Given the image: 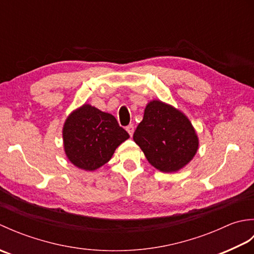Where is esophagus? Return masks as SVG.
Here are the masks:
<instances>
[{
  "mask_svg": "<svg viewBox=\"0 0 254 254\" xmlns=\"http://www.w3.org/2000/svg\"><path fill=\"white\" fill-rule=\"evenodd\" d=\"M126 130L127 131V133L130 134V135L132 136L133 135V132H134V127H133V124H130V126H127V127H126Z\"/></svg>",
  "mask_w": 254,
  "mask_h": 254,
  "instance_id": "obj_1",
  "label": "esophagus"
}]
</instances>
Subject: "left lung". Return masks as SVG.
<instances>
[{"mask_svg": "<svg viewBox=\"0 0 254 254\" xmlns=\"http://www.w3.org/2000/svg\"><path fill=\"white\" fill-rule=\"evenodd\" d=\"M133 139L148 163L163 172H176L193 159L198 138L190 120L160 100L148 102Z\"/></svg>", "mask_w": 254, "mask_h": 254, "instance_id": "1", "label": "left lung"}]
</instances>
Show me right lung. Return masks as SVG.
Segmentation results:
<instances>
[{"mask_svg":"<svg viewBox=\"0 0 254 254\" xmlns=\"http://www.w3.org/2000/svg\"><path fill=\"white\" fill-rule=\"evenodd\" d=\"M130 137L110 113L85 104L67 117L63 127L66 157L86 171L107 164L119 145Z\"/></svg>","mask_w":254,"mask_h":254,"instance_id":"add662e5","label":"right lung"}]
</instances>
